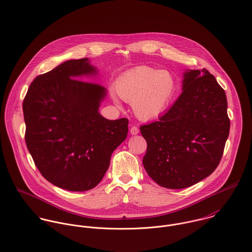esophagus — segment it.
Masks as SVG:
<instances>
[{
  "instance_id": "1",
  "label": "esophagus",
  "mask_w": 252,
  "mask_h": 252,
  "mask_svg": "<svg viewBox=\"0 0 252 252\" xmlns=\"http://www.w3.org/2000/svg\"><path fill=\"white\" fill-rule=\"evenodd\" d=\"M139 128L137 127V126H133L131 129H130V133L132 134V135H137V134H139Z\"/></svg>"
}]
</instances>
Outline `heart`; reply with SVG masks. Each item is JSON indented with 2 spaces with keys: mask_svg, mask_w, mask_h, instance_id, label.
<instances>
[{
  "mask_svg": "<svg viewBox=\"0 0 252 252\" xmlns=\"http://www.w3.org/2000/svg\"><path fill=\"white\" fill-rule=\"evenodd\" d=\"M117 95L132 104L134 113L142 120L162 116L174 102L179 85L169 71L141 66L118 76L114 82ZM113 100L117 102L115 96Z\"/></svg>",
  "mask_w": 252,
  "mask_h": 252,
  "instance_id": "heart-1",
  "label": "heart"
}]
</instances>
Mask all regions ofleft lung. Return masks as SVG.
<instances>
[{
	"mask_svg": "<svg viewBox=\"0 0 252 252\" xmlns=\"http://www.w3.org/2000/svg\"><path fill=\"white\" fill-rule=\"evenodd\" d=\"M140 129L148 176L169 189L194 185L214 173L223 154L230 131L225 91L208 70H187L172 108Z\"/></svg>",
	"mask_w": 252,
	"mask_h": 252,
	"instance_id": "obj_1",
	"label": "left lung"
}]
</instances>
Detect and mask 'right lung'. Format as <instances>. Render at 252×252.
Here are the masks:
<instances>
[{
    "label": "right lung",
    "mask_w": 252,
    "mask_h": 252,
    "mask_svg": "<svg viewBox=\"0 0 252 252\" xmlns=\"http://www.w3.org/2000/svg\"><path fill=\"white\" fill-rule=\"evenodd\" d=\"M98 73L88 58L68 60L36 76L23 101L25 142L42 177L57 187L94 188L128 133V119L108 120L99 108L107 88L79 80Z\"/></svg>",
    "instance_id": "obj_1"
}]
</instances>
